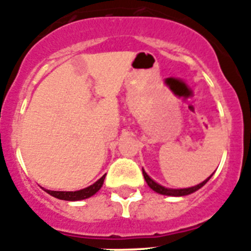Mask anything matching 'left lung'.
<instances>
[{"label": "left lung", "mask_w": 251, "mask_h": 251, "mask_svg": "<svg viewBox=\"0 0 251 251\" xmlns=\"http://www.w3.org/2000/svg\"><path fill=\"white\" fill-rule=\"evenodd\" d=\"M143 176H144V178H145V181H147L148 186L151 187V189H153L155 193H159V194H162V195H171V197H184V195H189V194L194 193V191L199 190V189L207 184V181L212 177V175H210L207 180H204L201 184L197 185V186L187 187V189H176V190H175V189H167V187H163V186H161L159 184H157V182H154V181L149 177L148 175L145 174L144 170H143Z\"/></svg>", "instance_id": "8db88e82"}]
</instances>
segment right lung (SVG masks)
Instances as JSON below:
<instances>
[{
  "label": "right lung",
  "mask_w": 251,
  "mask_h": 251,
  "mask_svg": "<svg viewBox=\"0 0 251 251\" xmlns=\"http://www.w3.org/2000/svg\"><path fill=\"white\" fill-rule=\"evenodd\" d=\"M104 177H106V175H103L102 177L100 180L94 182L93 185H90V186L85 187L83 190H77V191H52V190H46L50 195L52 197L57 198V199H61V201H83V199H86V198L92 197L97 191L100 190V187L103 185V181H104Z\"/></svg>",
  "instance_id": "right-lung-1"
}]
</instances>
